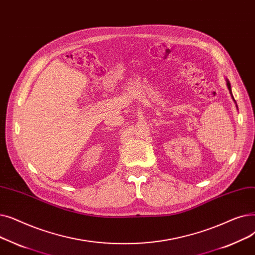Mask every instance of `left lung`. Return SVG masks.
Returning <instances> with one entry per match:
<instances>
[{
  "label": "left lung",
  "instance_id": "1",
  "mask_svg": "<svg viewBox=\"0 0 255 255\" xmlns=\"http://www.w3.org/2000/svg\"><path fill=\"white\" fill-rule=\"evenodd\" d=\"M226 85H227V88H228V90H229V92H230V94H232V98H233V100L235 101V99H234V96H233V92H232V87H230V83H229V81L226 79ZM235 103H236V101H235ZM236 105H237V103H236ZM237 108H238V106H237Z\"/></svg>",
  "mask_w": 255,
  "mask_h": 255
}]
</instances>
